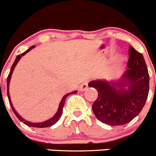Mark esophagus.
Returning a JSON list of instances; mask_svg holds the SVG:
<instances>
[{"mask_svg": "<svg viewBox=\"0 0 156 156\" xmlns=\"http://www.w3.org/2000/svg\"><path fill=\"white\" fill-rule=\"evenodd\" d=\"M88 89V83L87 82H83L80 86V91H85L86 89Z\"/></svg>", "mask_w": 156, "mask_h": 156, "instance_id": "34e87169", "label": "esophagus"}]
</instances>
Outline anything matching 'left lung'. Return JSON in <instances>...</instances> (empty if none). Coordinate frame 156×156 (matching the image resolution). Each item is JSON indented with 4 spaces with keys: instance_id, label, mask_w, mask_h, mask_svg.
I'll list each match as a JSON object with an SVG mask.
<instances>
[{
    "instance_id": "8db88e82",
    "label": "left lung",
    "mask_w": 156,
    "mask_h": 156,
    "mask_svg": "<svg viewBox=\"0 0 156 156\" xmlns=\"http://www.w3.org/2000/svg\"><path fill=\"white\" fill-rule=\"evenodd\" d=\"M127 69L119 80L91 81L89 87L98 91L92 104L95 117L101 122L120 126L130 122L146 104L149 89V75L143 55L129 48Z\"/></svg>"
}]
</instances>
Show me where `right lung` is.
Masks as SVG:
<instances>
[{
    "label": "right lung",
    "instance_id": "add662e5",
    "mask_svg": "<svg viewBox=\"0 0 156 156\" xmlns=\"http://www.w3.org/2000/svg\"><path fill=\"white\" fill-rule=\"evenodd\" d=\"M35 47V46H32V47L29 48V49H28L27 51H26L25 52H23V53L21 54L20 55H17V57L16 58V59H15V61L13 62V65H12L11 67V69H10V73H9V75L8 76H7V97H8V99H9V102H10V107H11L12 110H13V113L15 114V115H16V117H17L18 119L20 120V121H22V122H23V124H25L27 126H29V127H51V126L54 125V124H55L56 122H58V121H59V119L61 118V115H62V112H63V108H64V103H65V100L66 98H67V97L68 96V95H70V94H73V93H76V91H73V92H70V93H67L65 95H64V97H63L62 100L61 101V102H60V105H59V108H58V112H57V113L55 114V116L52 117L51 119L49 120H47V121H44V122H41V123H32V122H29V121H26L25 119H23V118H22L21 116H20L19 115H18L17 112H16V110L14 109V108H13V105H12V102L11 101H10V94H9V84H10V78H11V76H12V73H13V70H14L15 68V66L16 65V64L18 63V61H20V59L21 58V57L23 56L24 55H26L27 52H29V51L31 50L32 48H33Z\"/></svg>",
    "mask_w": 156,
    "mask_h": 156
}]
</instances>
